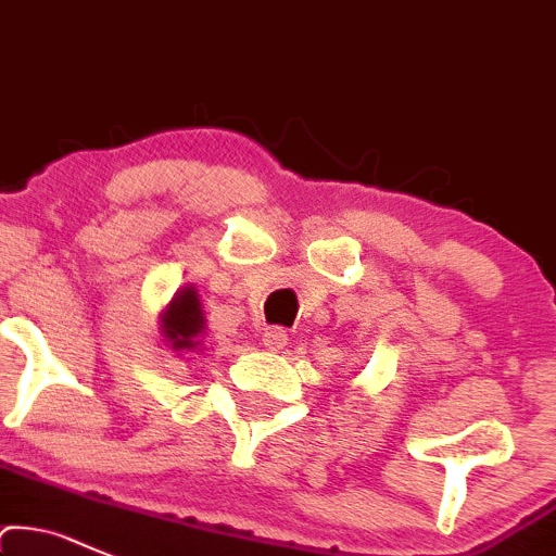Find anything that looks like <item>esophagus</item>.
Instances as JSON below:
<instances>
[{"label": "esophagus", "instance_id": "obj_1", "mask_svg": "<svg viewBox=\"0 0 556 556\" xmlns=\"http://www.w3.org/2000/svg\"><path fill=\"white\" fill-rule=\"evenodd\" d=\"M262 344H265L267 350H273V352H278V350H283L286 344H289V331H286V328H267L265 331V337H262Z\"/></svg>", "mask_w": 556, "mask_h": 556}]
</instances>
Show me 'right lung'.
<instances>
[{
	"label": "right lung",
	"instance_id": "1",
	"mask_svg": "<svg viewBox=\"0 0 556 556\" xmlns=\"http://www.w3.org/2000/svg\"><path fill=\"white\" fill-rule=\"evenodd\" d=\"M161 324H164V333L172 342V350H193L199 344L195 337L204 331V313H201V302L195 291H177Z\"/></svg>",
	"mask_w": 556,
	"mask_h": 556
}]
</instances>
